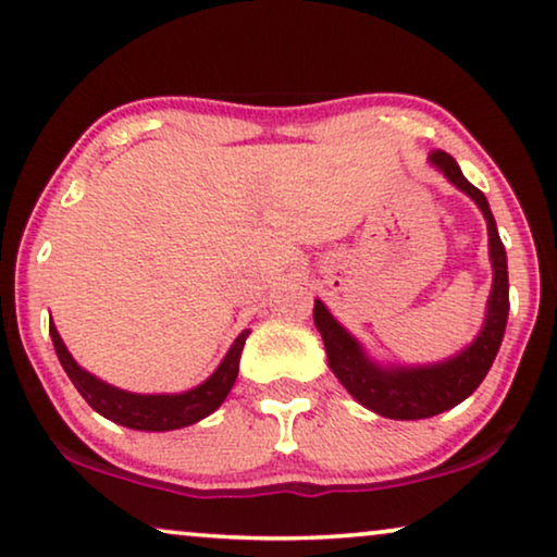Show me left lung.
<instances>
[{
	"label": "left lung",
	"instance_id": "obj_1",
	"mask_svg": "<svg viewBox=\"0 0 557 557\" xmlns=\"http://www.w3.org/2000/svg\"><path fill=\"white\" fill-rule=\"evenodd\" d=\"M430 161L450 178V184L466 191L486 216L494 286H491L486 322H483L479 337L463 352L445 360V363L384 368L366 356L356 337L327 312V307L320 299L314 301V324L324 341L332 373L348 388L352 399L363 404L366 409L375 411V414L388 417V420H428V417H435L440 411L453 409L455 404L468 399L481 386V381L486 379L488 368L494 363L496 352H499L509 317L507 250H504L486 197L468 182L460 173L458 163H455V158L447 156L445 150H435Z\"/></svg>",
	"mask_w": 557,
	"mask_h": 557
}]
</instances>
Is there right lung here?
Listing matches in <instances>:
<instances>
[{
  "label": "right lung",
  "mask_w": 557,
  "mask_h": 557,
  "mask_svg": "<svg viewBox=\"0 0 557 557\" xmlns=\"http://www.w3.org/2000/svg\"><path fill=\"white\" fill-rule=\"evenodd\" d=\"M250 335V330H243L233 343V348L227 350L225 360L216 366V371L209 375L205 384L184 394H129L122 392L117 386L104 384L97 375L84 371L82 366L71 358V352L63 345L61 335H58L55 324L50 322V337H53L55 356L61 360L63 371L69 373L71 384L78 388V394L84 396L86 404L94 411L107 417V420L122 424L129 430H143V432H169V430H182L189 424L205 420L212 411L227 399L230 388H233L237 379V368H240V352L245 345V337Z\"/></svg>",
  "instance_id": "add662e5"
}]
</instances>
